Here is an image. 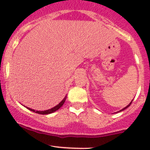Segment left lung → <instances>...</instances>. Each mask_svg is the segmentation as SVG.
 <instances>
[{
  "label": "left lung",
  "instance_id": "obj_1",
  "mask_svg": "<svg viewBox=\"0 0 150 150\" xmlns=\"http://www.w3.org/2000/svg\"><path fill=\"white\" fill-rule=\"evenodd\" d=\"M132 102H133V100H132V101H131V102H130V104H128V106H126V107H124V108H123V109H122V110H120V111H119V112H121V111H122V110H125V109H126V108H128V107H129V106H130V105H131V103H132Z\"/></svg>",
  "mask_w": 150,
  "mask_h": 150
}]
</instances>
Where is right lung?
<instances>
[{
    "mask_svg": "<svg viewBox=\"0 0 150 150\" xmlns=\"http://www.w3.org/2000/svg\"><path fill=\"white\" fill-rule=\"evenodd\" d=\"M66 97H67V96H65V97H64V99H63V100L62 101V102H60L59 104H57V106H55V107H53V108L49 109V110H44V111H35V110H33V109H30V108H29V107H27V108H28V110H31V111L34 112L38 113V114H40V115H48V114H51V113L54 112H55V111H57V110H58L59 109L60 107H61L63 105V104H64V102H65V100H66Z\"/></svg>",
    "mask_w": 150,
    "mask_h": 150,
    "instance_id": "add662e5",
    "label": "right lung"
}]
</instances>
